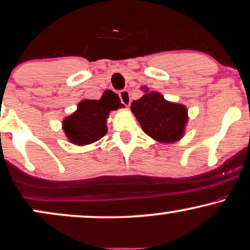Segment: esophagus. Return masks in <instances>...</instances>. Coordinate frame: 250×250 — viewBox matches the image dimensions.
I'll list each match as a JSON object with an SVG mask.
<instances>
[{
  "mask_svg": "<svg viewBox=\"0 0 250 250\" xmlns=\"http://www.w3.org/2000/svg\"><path fill=\"white\" fill-rule=\"evenodd\" d=\"M119 96H120V99H121L123 105H125V106L130 105V93H129V91L123 90L120 92Z\"/></svg>",
  "mask_w": 250,
  "mask_h": 250,
  "instance_id": "obj_1",
  "label": "esophagus"
}]
</instances>
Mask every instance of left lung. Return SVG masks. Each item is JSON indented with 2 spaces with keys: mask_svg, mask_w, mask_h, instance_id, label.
<instances>
[{
  "mask_svg": "<svg viewBox=\"0 0 250 250\" xmlns=\"http://www.w3.org/2000/svg\"><path fill=\"white\" fill-rule=\"evenodd\" d=\"M131 103V112L145 134L162 143L181 140L188 122V110L181 104L167 102L162 93L147 92Z\"/></svg>",
  "mask_w": 250,
  "mask_h": 250,
  "instance_id": "obj_1",
  "label": "left lung"
}]
</instances>
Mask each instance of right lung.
I'll use <instances>...</instances> for the list:
<instances>
[{
  "label": "right lung",
  "mask_w": 250,
  "mask_h": 250,
  "mask_svg": "<svg viewBox=\"0 0 250 250\" xmlns=\"http://www.w3.org/2000/svg\"><path fill=\"white\" fill-rule=\"evenodd\" d=\"M121 107L123 105L115 93H107L99 100H82L77 110L63 120L64 134L72 144L94 143L106 135V121L110 110Z\"/></svg>",
  "instance_id": "right-lung-1"
}]
</instances>
